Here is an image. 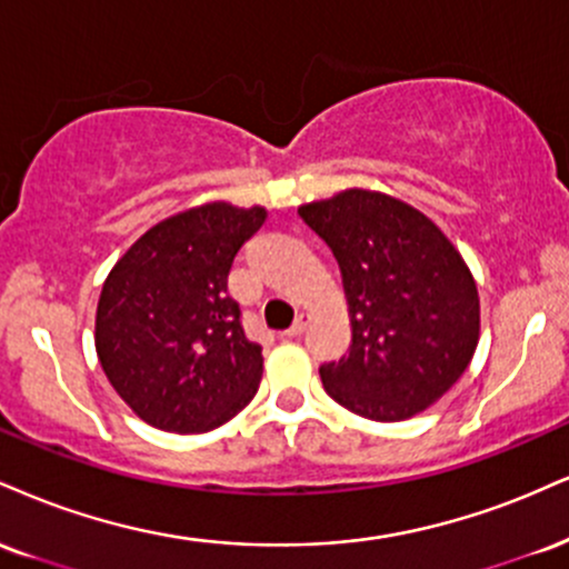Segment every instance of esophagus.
Segmentation results:
<instances>
[{
  "label": "esophagus",
  "mask_w": 569,
  "mask_h": 569,
  "mask_svg": "<svg viewBox=\"0 0 569 569\" xmlns=\"http://www.w3.org/2000/svg\"><path fill=\"white\" fill-rule=\"evenodd\" d=\"M307 326H310V315H307V312H299V315H297V320H293V326L289 328V331H286V337H289V339L299 337V333H302Z\"/></svg>",
  "instance_id": "34e87169"
}]
</instances>
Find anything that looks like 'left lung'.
<instances>
[{
  "label": "left lung",
  "instance_id": "1",
  "mask_svg": "<svg viewBox=\"0 0 569 569\" xmlns=\"http://www.w3.org/2000/svg\"><path fill=\"white\" fill-rule=\"evenodd\" d=\"M299 217L331 246L352 320L350 352L323 362L326 392L362 419L402 421L461 379L480 339V297L456 246L419 209L371 190Z\"/></svg>",
  "mask_w": 569,
  "mask_h": 569
}]
</instances>
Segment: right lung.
<instances>
[{
    "label": "right lung",
    "instance_id": "add662e5",
    "mask_svg": "<svg viewBox=\"0 0 569 569\" xmlns=\"http://www.w3.org/2000/svg\"><path fill=\"white\" fill-rule=\"evenodd\" d=\"M264 209L207 203L150 228L102 283L94 347L121 400L163 432L222 427L257 395L262 347L228 276Z\"/></svg>",
    "mask_w": 569,
    "mask_h": 569
}]
</instances>
